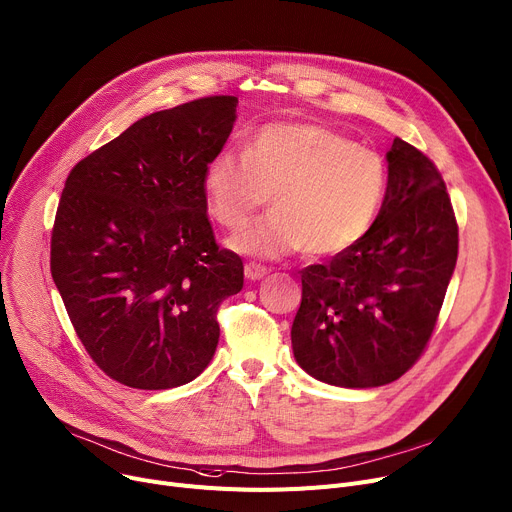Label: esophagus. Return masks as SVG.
Returning a JSON list of instances; mask_svg holds the SVG:
<instances>
[{
    "label": "esophagus",
    "mask_w": 512,
    "mask_h": 512,
    "mask_svg": "<svg viewBox=\"0 0 512 512\" xmlns=\"http://www.w3.org/2000/svg\"><path fill=\"white\" fill-rule=\"evenodd\" d=\"M267 276V269L261 267V265H255V263H247L245 265V278L249 282H255V280H263Z\"/></svg>",
    "instance_id": "1"
}]
</instances>
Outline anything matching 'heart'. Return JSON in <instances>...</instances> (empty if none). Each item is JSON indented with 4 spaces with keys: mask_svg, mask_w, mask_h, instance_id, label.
<instances>
[{
    "mask_svg": "<svg viewBox=\"0 0 512 512\" xmlns=\"http://www.w3.org/2000/svg\"><path fill=\"white\" fill-rule=\"evenodd\" d=\"M271 195V210L238 232L228 247L241 255L278 259L304 249L335 257L356 247L377 222L387 195L379 152L352 144L309 121L261 125L245 152L226 148L203 168L208 214L236 230Z\"/></svg>",
    "mask_w": 512,
    "mask_h": 512,
    "instance_id": "obj_1",
    "label": "heart"
}]
</instances>
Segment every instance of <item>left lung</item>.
<instances>
[{
	"instance_id": "obj_1",
	"label": "left lung",
	"mask_w": 512,
	"mask_h": 512,
	"mask_svg": "<svg viewBox=\"0 0 512 512\" xmlns=\"http://www.w3.org/2000/svg\"><path fill=\"white\" fill-rule=\"evenodd\" d=\"M377 222L350 251L302 271L298 366L321 383L397 381L424 352L457 263L459 230L436 166L395 138Z\"/></svg>"
}]
</instances>
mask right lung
Segmentation results:
<instances>
[{
    "instance_id": "1",
    "label": "right lung",
    "mask_w": 512,
    "mask_h": 512,
    "mask_svg": "<svg viewBox=\"0 0 512 512\" xmlns=\"http://www.w3.org/2000/svg\"><path fill=\"white\" fill-rule=\"evenodd\" d=\"M236 105L208 96L152 113L65 181L51 276L86 352L121 385L199 377L218 346V306L243 288V261L216 245L203 197Z\"/></svg>"
}]
</instances>
